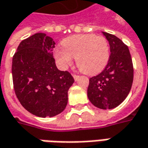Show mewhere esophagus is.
I'll use <instances>...</instances> for the list:
<instances>
[{
    "label": "esophagus",
    "mask_w": 148,
    "mask_h": 148,
    "mask_svg": "<svg viewBox=\"0 0 148 148\" xmlns=\"http://www.w3.org/2000/svg\"><path fill=\"white\" fill-rule=\"evenodd\" d=\"M73 77H74V80H75V81H77V80H78V78H79V76H78V75H75V74H74V75H73Z\"/></svg>",
    "instance_id": "esophagus-1"
}]
</instances>
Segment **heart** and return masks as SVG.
Here are the masks:
<instances>
[{"mask_svg":"<svg viewBox=\"0 0 148 148\" xmlns=\"http://www.w3.org/2000/svg\"><path fill=\"white\" fill-rule=\"evenodd\" d=\"M63 47L53 52L62 69L72 64L74 58L79 70L85 74H98L106 67L110 58V48L106 38L95 34H77L62 41Z\"/></svg>","mask_w":148,"mask_h":148,"instance_id":"b5f03b06","label":"heart"}]
</instances>
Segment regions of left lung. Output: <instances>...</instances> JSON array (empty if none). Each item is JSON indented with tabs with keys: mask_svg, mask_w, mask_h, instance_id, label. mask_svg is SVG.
<instances>
[{
	"mask_svg": "<svg viewBox=\"0 0 148 148\" xmlns=\"http://www.w3.org/2000/svg\"><path fill=\"white\" fill-rule=\"evenodd\" d=\"M102 33L110 45V58L103 72L90 78L87 96L94 106L106 110L118 106L127 97L134 71L127 46L116 36Z\"/></svg>",
	"mask_w": 148,
	"mask_h": 148,
	"instance_id": "left-lung-1",
	"label": "left lung"
}]
</instances>
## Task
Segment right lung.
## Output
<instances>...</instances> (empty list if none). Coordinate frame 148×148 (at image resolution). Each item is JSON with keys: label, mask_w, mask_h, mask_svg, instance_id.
<instances>
[{"label": "right lung", "mask_w": 148, "mask_h": 148, "mask_svg": "<svg viewBox=\"0 0 148 148\" xmlns=\"http://www.w3.org/2000/svg\"><path fill=\"white\" fill-rule=\"evenodd\" d=\"M55 42L43 33L21 42L12 64L13 87L25 110L42 118L62 113L68 103V90L74 82L68 71H61L53 57Z\"/></svg>", "instance_id": "obj_1"}]
</instances>
